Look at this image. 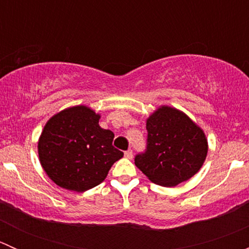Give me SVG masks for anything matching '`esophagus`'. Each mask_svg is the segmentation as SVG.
I'll return each instance as SVG.
<instances>
[{"instance_id": "34e87169", "label": "esophagus", "mask_w": 249, "mask_h": 249, "mask_svg": "<svg viewBox=\"0 0 249 249\" xmlns=\"http://www.w3.org/2000/svg\"><path fill=\"white\" fill-rule=\"evenodd\" d=\"M125 158H127V159H132V150L129 149L125 152Z\"/></svg>"}]
</instances>
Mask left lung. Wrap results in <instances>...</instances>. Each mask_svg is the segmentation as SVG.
Wrapping results in <instances>:
<instances>
[{"label":"left lung","mask_w":249,"mask_h":249,"mask_svg":"<svg viewBox=\"0 0 249 249\" xmlns=\"http://www.w3.org/2000/svg\"><path fill=\"white\" fill-rule=\"evenodd\" d=\"M147 149L135 165L148 179L175 187L199 172L207 157L203 130L182 110L160 106L147 119Z\"/></svg>","instance_id":"obj_1"}]
</instances>
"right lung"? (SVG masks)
<instances>
[{
	"label": "right lung",
	"instance_id": "1",
	"mask_svg": "<svg viewBox=\"0 0 249 249\" xmlns=\"http://www.w3.org/2000/svg\"><path fill=\"white\" fill-rule=\"evenodd\" d=\"M101 115L74 106L53 115L38 140V157L48 177L67 190L83 193L105 180L124 153L112 145L114 134L99 125Z\"/></svg>",
	"mask_w": 249,
	"mask_h": 249
}]
</instances>
